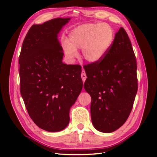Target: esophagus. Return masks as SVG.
Returning a JSON list of instances; mask_svg holds the SVG:
<instances>
[{
	"label": "esophagus",
	"mask_w": 157,
	"mask_h": 157,
	"mask_svg": "<svg viewBox=\"0 0 157 157\" xmlns=\"http://www.w3.org/2000/svg\"><path fill=\"white\" fill-rule=\"evenodd\" d=\"M81 76H82V81H83V82H85L86 78H87V76H86L85 70L83 69L82 71V74H81Z\"/></svg>",
	"instance_id": "1"
}]
</instances>
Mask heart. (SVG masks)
Here are the masks:
<instances>
[{
    "label": "heart",
    "instance_id": "heart-1",
    "mask_svg": "<svg viewBox=\"0 0 157 157\" xmlns=\"http://www.w3.org/2000/svg\"><path fill=\"white\" fill-rule=\"evenodd\" d=\"M114 36V30L108 23L81 25L70 33L69 42H63V51L69 58H73L78 55L76 48L82 49V56L86 61L96 63L107 52Z\"/></svg>",
    "mask_w": 157,
    "mask_h": 157
}]
</instances>
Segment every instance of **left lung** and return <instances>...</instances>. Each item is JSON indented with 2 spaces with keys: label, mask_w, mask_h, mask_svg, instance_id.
<instances>
[{
  "label": "left lung",
  "mask_w": 157,
  "mask_h": 157,
  "mask_svg": "<svg viewBox=\"0 0 157 157\" xmlns=\"http://www.w3.org/2000/svg\"><path fill=\"white\" fill-rule=\"evenodd\" d=\"M88 78L84 88L91 96L94 128L110 133L124 124L138 91L137 63L128 35L123 28L101 61L84 66Z\"/></svg>",
  "instance_id": "1"
}]
</instances>
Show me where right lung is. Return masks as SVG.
<instances>
[{
    "instance_id": "obj_1",
    "label": "right lung",
    "mask_w": 157,
    "mask_h": 157,
    "mask_svg": "<svg viewBox=\"0 0 157 157\" xmlns=\"http://www.w3.org/2000/svg\"><path fill=\"white\" fill-rule=\"evenodd\" d=\"M70 18L33 25L19 57L20 92L28 114L39 128L55 132L69 122V110L83 87L82 67L62 62L57 34Z\"/></svg>"
}]
</instances>
